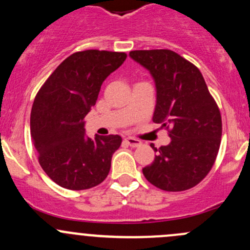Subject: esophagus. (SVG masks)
I'll return each mask as SVG.
<instances>
[{
	"label": "esophagus",
	"mask_w": 250,
	"mask_h": 250,
	"mask_svg": "<svg viewBox=\"0 0 250 250\" xmlns=\"http://www.w3.org/2000/svg\"><path fill=\"white\" fill-rule=\"evenodd\" d=\"M125 143L128 144L129 146H132V147H139V146L141 145V141L135 139V138H125Z\"/></svg>",
	"instance_id": "obj_1"
}]
</instances>
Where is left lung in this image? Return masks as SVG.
<instances>
[{"instance_id":"8db88e82","label":"left lung","mask_w":250,"mask_h":250,"mask_svg":"<svg viewBox=\"0 0 250 250\" xmlns=\"http://www.w3.org/2000/svg\"><path fill=\"white\" fill-rule=\"evenodd\" d=\"M129 57L153 78L152 121L170 128V143L156 148L143 174L156 188L184 191L197 185L215 162L221 139V116L200 70L169 49L133 50Z\"/></svg>"}]
</instances>
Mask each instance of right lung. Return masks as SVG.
Listing matches in <instances>:
<instances>
[{
	"label": "right lung",
	"instance_id": "add662e5",
	"mask_svg": "<svg viewBox=\"0 0 250 250\" xmlns=\"http://www.w3.org/2000/svg\"><path fill=\"white\" fill-rule=\"evenodd\" d=\"M125 53L89 49L64 60L35 98L30 129L42 169L59 186L87 190L105 180L120 135L94 139L85 134L84 117L97 103L107 76Z\"/></svg>",
	"mask_w": 250,
	"mask_h": 250
}]
</instances>
